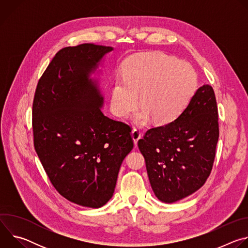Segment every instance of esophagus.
Wrapping results in <instances>:
<instances>
[{
  "mask_svg": "<svg viewBox=\"0 0 248 248\" xmlns=\"http://www.w3.org/2000/svg\"><path fill=\"white\" fill-rule=\"evenodd\" d=\"M131 135H132V139H133V141H134V145L137 146L138 140L141 138V132H140V130L137 129V128H133L132 131H131Z\"/></svg>",
  "mask_w": 248,
  "mask_h": 248,
  "instance_id": "1",
  "label": "esophagus"
}]
</instances>
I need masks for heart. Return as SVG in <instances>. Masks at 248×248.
<instances>
[{
  "label": "heart",
  "mask_w": 248,
  "mask_h": 248,
  "mask_svg": "<svg viewBox=\"0 0 248 248\" xmlns=\"http://www.w3.org/2000/svg\"><path fill=\"white\" fill-rule=\"evenodd\" d=\"M124 78L116 79L111 93V110L126 117L136 107L138 95L142 105L134 122L146 124L152 119L166 124L178 117L193 96L197 76L187 63L163 53L131 58L124 66Z\"/></svg>",
  "instance_id": "b5f03b06"
}]
</instances>
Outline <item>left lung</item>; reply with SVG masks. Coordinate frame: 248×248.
<instances>
[{
    "instance_id": "obj_1",
    "label": "left lung",
    "mask_w": 248,
    "mask_h": 248,
    "mask_svg": "<svg viewBox=\"0 0 248 248\" xmlns=\"http://www.w3.org/2000/svg\"><path fill=\"white\" fill-rule=\"evenodd\" d=\"M218 139L215 93L204 84L178 118L138 140L156 197L173 203L197 191L212 170Z\"/></svg>"
}]
</instances>
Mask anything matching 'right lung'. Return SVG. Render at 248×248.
Segmentation results:
<instances>
[{
    "label": "right lung",
    "mask_w": 248,
    "mask_h": 248,
    "mask_svg": "<svg viewBox=\"0 0 248 248\" xmlns=\"http://www.w3.org/2000/svg\"><path fill=\"white\" fill-rule=\"evenodd\" d=\"M113 47L60 50L38 81L32 107L34 147L50 182L68 201L100 208L113 196L133 148L130 126L106 117L96 72Z\"/></svg>",
    "instance_id": "right-lung-1"
}]
</instances>
